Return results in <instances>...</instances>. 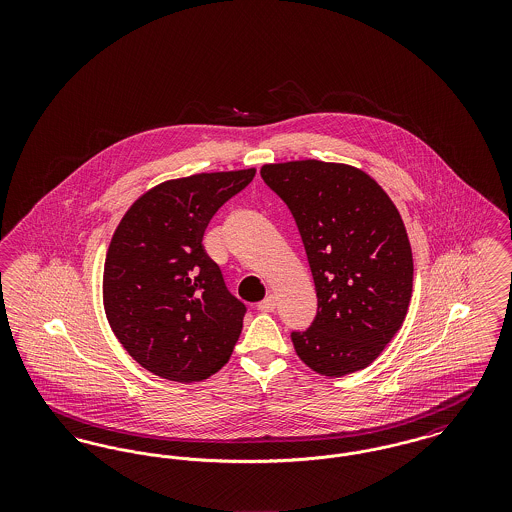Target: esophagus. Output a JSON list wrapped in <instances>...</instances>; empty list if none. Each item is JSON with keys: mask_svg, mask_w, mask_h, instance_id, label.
I'll return each mask as SVG.
<instances>
[{"mask_svg": "<svg viewBox=\"0 0 512 512\" xmlns=\"http://www.w3.org/2000/svg\"><path fill=\"white\" fill-rule=\"evenodd\" d=\"M257 307H259L261 313H272L274 307H276V297H274V295H267Z\"/></svg>", "mask_w": 512, "mask_h": 512, "instance_id": "obj_1", "label": "esophagus"}]
</instances>
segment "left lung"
Instances as JSON below:
<instances>
[{"instance_id": "obj_1", "label": "left lung", "mask_w": 512, "mask_h": 512, "mask_svg": "<svg viewBox=\"0 0 512 512\" xmlns=\"http://www.w3.org/2000/svg\"><path fill=\"white\" fill-rule=\"evenodd\" d=\"M261 176L290 209L317 290V317L293 330L299 359L340 378L370 365L401 328L413 293V253L388 194L349 165L292 161Z\"/></svg>"}]
</instances>
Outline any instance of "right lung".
Wrapping results in <instances>:
<instances>
[{
    "label": "right lung",
    "instance_id": "1",
    "mask_svg": "<svg viewBox=\"0 0 512 512\" xmlns=\"http://www.w3.org/2000/svg\"><path fill=\"white\" fill-rule=\"evenodd\" d=\"M255 169L201 172L159 184L122 217L103 268L107 320L130 357L172 382H199L228 363L244 303L228 292L203 234Z\"/></svg>",
    "mask_w": 512,
    "mask_h": 512
}]
</instances>
